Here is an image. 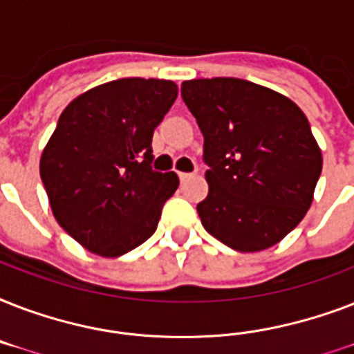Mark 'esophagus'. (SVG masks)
Returning <instances> with one entry per match:
<instances>
[{
	"mask_svg": "<svg viewBox=\"0 0 354 354\" xmlns=\"http://www.w3.org/2000/svg\"><path fill=\"white\" fill-rule=\"evenodd\" d=\"M178 176H180V180H182V182H185V180H189V178L194 176V174L193 172H178Z\"/></svg>",
	"mask_w": 354,
	"mask_h": 354,
	"instance_id": "esophagus-1",
	"label": "esophagus"
}]
</instances>
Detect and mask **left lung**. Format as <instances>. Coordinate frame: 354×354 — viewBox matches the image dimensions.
<instances>
[{
	"instance_id": "1",
	"label": "left lung",
	"mask_w": 354,
	"mask_h": 354,
	"mask_svg": "<svg viewBox=\"0 0 354 354\" xmlns=\"http://www.w3.org/2000/svg\"><path fill=\"white\" fill-rule=\"evenodd\" d=\"M183 102L204 133L205 232L236 252L283 241L307 215L324 158L296 102L250 80H185Z\"/></svg>"
}]
</instances>
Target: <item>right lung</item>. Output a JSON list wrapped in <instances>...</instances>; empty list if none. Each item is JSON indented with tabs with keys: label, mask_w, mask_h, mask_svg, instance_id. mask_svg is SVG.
Masks as SVG:
<instances>
[{
	"label": "right lung",
	"mask_w": 354,
	"mask_h": 354,
	"mask_svg": "<svg viewBox=\"0 0 354 354\" xmlns=\"http://www.w3.org/2000/svg\"><path fill=\"white\" fill-rule=\"evenodd\" d=\"M178 97L172 80L119 79L69 102L40 158L57 222L80 246L119 257L143 244L178 189L156 172L152 133Z\"/></svg>",
	"instance_id": "add662e5"
}]
</instances>
